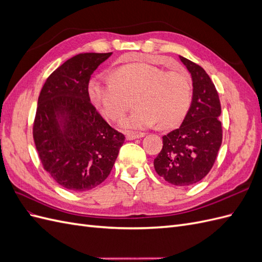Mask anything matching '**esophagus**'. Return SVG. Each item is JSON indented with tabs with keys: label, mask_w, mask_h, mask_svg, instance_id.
<instances>
[{
	"label": "esophagus",
	"mask_w": 262,
	"mask_h": 262,
	"mask_svg": "<svg viewBox=\"0 0 262 262\" xmlns=\"http://www.w3.org/2000/svg\"><path fill=\"white\" fill-rule=\"evenodd\" d=\"M145 136L144 133H128L125 136V138H126V140H136V139H141V138H143Z\"/></svg>",
	"instance_id": "obj_1"
}]
</instances>
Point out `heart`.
I'll list each match as a JSON object with an SVG mask.
<instances>
[{"label": "heart", "instance_id": "heart-1", "mask_svg": "<svg viewBox=\"0 0 262 262\" xmlns=\"http://www.w3.org/2000/svg\"><path fill=\"white\" fill-rule=\"evenodd\" d=\"M90 97L99 112L118 120L131 108H137L120 121L126 130H142L158 122L162 128L177 126L186 117L192 100V84L185 73H170L148 63H132L112 76H97L89 87Z\"/></svg>", "mask_w": 262, "mask_h": 262}]
</instances>
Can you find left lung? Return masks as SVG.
<instances>
[{
  "mask_svg": "<svg viewBox=\"0 0 262 262\" xmlns=\"http://www.w3.org/2000/svg\"><path fill=\"white\" fill-rule=\"evenodd\" d=\"M192 80V100L178 129L163 137L156 172L173 186L193 185L208 175L222 144L221 104L215 86L200 67L179 55Z\"/></svg>",
  "mask_w": 262,
  "mask_h": 262,
  "instance_id": "obj_1",
  "label": "left lung"
}]
</instances>
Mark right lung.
Masks as SVG:
<instances>
[{
  "instance_id": "1",
  "label": "right lung",
  "mask_w": 262,
  "mask_h": 262,
  "mask_svg": "<svg viewBox=\"0 0 262 262\" xmlns=\"http://www.w3.org/2000/svg\"><path fill=\"white\" fill-rule=\"evenodd\" d=\"M113 52L81 53L47 78L38 97L34 141L46 171L63 188L83 192L112 171L124 142L90 98L93 72Z\"/></svg>"
}]
</instances>
